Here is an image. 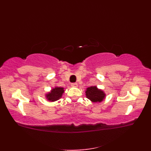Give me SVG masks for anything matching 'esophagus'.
Returning <instances> with one entry per match:
<instances>
[{
  "label": "esophagus",
  "instance_id": "34e87169",
  "mask_svg": "<svg viewBox=\"0 0 151 151\" xmlns=\"http://www.w3.org/2000/svg\"><path fill=\"white\" fill-rule=\"evenodd\" d=\"M70 86H71L72 87L76 88V87H77V86H78V84H77V83H72V84H70Z\"/></svg>",
  "mask_w": 151,
  "mask_h": 151
}]
</instances>
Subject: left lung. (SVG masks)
<instances>
[{"label":"left lung","instance_id":"left-lung-1","mask_svg":"<svg viewBox=\"0 0 151 151\" xmlns=\"http://www.w3.org/2000/svg\"><path fill=\"white\" fill-rule=\"evenodd\" d=\"M86 97L93 102H100L105 99L106 94L103 91L99 89L97 86H90L86 90Z\"/></svg>","mask_w":151,"mask_h":151}]
</instances>
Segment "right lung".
Listing matches in <instances>:
<instances>
[{"instance_id": "add662e5", "label": "right lung", "mask_w": 151, "mask_h": 151, "mask_svg": "<svg viewBox=\"0 0 151 151\" xmlns=\"http://www.w3.org/2000/svg\"><path fill=\"white\" fill-rule=\"evenodd\" d=\"M64 88L62 87H55L51 89L50 92L46 94V99L50 102H54L62 97V94L64 93Z\"/></svg>"}]
</instances>
